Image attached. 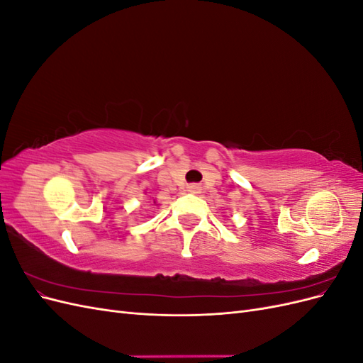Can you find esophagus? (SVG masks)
<instances>
[{
    "label": "esophagus",
    "mask_w": 363,
    "mask_h": 363,
    "mask_svg": "<svg viewBox=\"0 0 363 363\" xmlns=\"http://www.w3.org/2000/svg\"><path fill=\"white\" fill-rule=\"evenodd\" d=\"M188 191L192 192V194H200V192H201V186L196 184V183L189 184V186H188Z\"/></svg>",
    "instance_id": "obj_1"
}]
</instances>
